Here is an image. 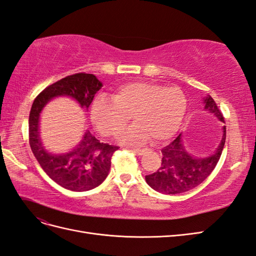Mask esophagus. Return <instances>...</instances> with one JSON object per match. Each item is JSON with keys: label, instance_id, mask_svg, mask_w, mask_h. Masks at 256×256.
Returning <instances> with one entry per match:
<instances>
[{"label": "esophagus", "instance_id": "34e87169", "mask_svg": "<svg viewBox=\"0 0 256 256\" xmlns=\"http://www.w3.org/2000/svg\"><path fill=\"white\" fill-rule=\"evenodd\" d=\"M132 150L134 152V153H136L138 155H144L146 152L148 150V148H132Z\"/></svg>", "mask_w": 256, "mask_h": 256}]
</instances>
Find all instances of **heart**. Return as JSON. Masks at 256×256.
Returning a JSON list of instances; mask_svg holds the SVG:
<instances>
[{"label":"heart","mask_w":256,"mask_h":256,"mask_svg":"<svg viewBox=\"0 0 256 256\" xmlns=\"http://www.w3.org/2000/svg\"><path fill=\"white\" fill-rule=\"evenodd\" d=\"M188 100L181 89L148 82H126L117 87L110 98L96 96L90 116L100 134L115 136L126 127L129 116L134 125L124 131L120 141L136 145L170 139L184 120Z\"/></svg>","instance_id":"b5f03b06"}]
</instances>
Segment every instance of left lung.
I'll use <instances>...</instances> for the list:
<instances>
[{
	"instance_id": "obj_1",
	"label": "left lung",
	"mask_w": 256,
	"mask_h": 256,
	"mask_svg": "<svg viewBox=\"0 0 256 256\" xmlns=\"http://www.w3.org/2000/svg\"><path fill=\"white\" fill-rule=\"evenodd\" d=\"M204 110L225 124L224 117L211 96L204 98ZM216 150L209 156L197 157L186 150L182 134L162 150V166L156 172L145 176V181L156 192L162 194H182L192 190L210 176L220 160L225 144L226 127Z\"/></svg>"
}]
</instances>
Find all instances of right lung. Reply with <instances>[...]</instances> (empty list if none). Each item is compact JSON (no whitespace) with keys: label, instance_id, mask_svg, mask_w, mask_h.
Segmentation results:
<instances>
[{"label":"right lung","instance_id":"obj_1","mask_svg":"<svg viewBox=\"0 0 256 256\" xmlns=\"http://www.w3.org/2000/svg\"><path fill=\"white\" fill-rule=\"evenodd\" d=\"M102 82L94 74L78 73L48 86L34 100L29 116L30 146L40 167L52 181L73 192H86L99 186L111 169L114 145L102 143L86 130L80 141L66 153H52L42 142L40 134V113L47 103L59 96L76 101L88 111Z\"/></svg>","mask_w":256,"mask_h":256}]
</instances>
